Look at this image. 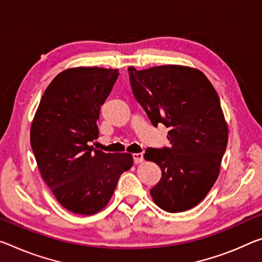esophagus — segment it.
<instances>
[{
	"label": "esophagus",
	"instance_id": "34e87169",
	"mask_svg": "<svg viewBox=\"0 0 262 262\" xmlns=\"http://www.w3.org/2000/svg\"><path fill=\"white\" fill-rule=\"evenodd\" d=\"M133 159H134V163L135 164L142 163V162H143V154L142 152L134 154V155H133Z\"/></svg>",
	"mask_w": 262,
	"mask_h": 262
}]
</instances>
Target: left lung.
<instances>
[{
  "label": "left lung",
  "mask_w": 262,
  "mask_h": 262,
  "mask_svg": "<svg viewBox=\"0 0 262 262\" xmlns=\"http://www.w3.org/2000/svg\"><path fill=\"white\" fill-rule=\"evenodd\" d=\"M133 94L154 127L169 128V147L148 148L144 159L162 177L150 190L157 206L176 213L201 203L217 181L228 130L221 100L204 73L180 65L142 71L128 68Z\"/></svg>",
  "instance_id": "obj_1"
}]
</instances>
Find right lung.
Here are the masks:
<instances>
[{"instance_id":"add662e5","label":"right lung","mask_w":262,"mask_h":262,"mask_svg":"<svg viewBox=\"0 0 262 262\" xmlns=\"http://www.w3.org/2000/svg\"><path fill=\"white\" fill-rule=\"evenodd\" d=\"M119 70L76 68L60 72L45 90L31 124L30 142L40 175L60 205L90 215L102 210L130 154H106L90 142Z\"/></svg>"}]
</instances>
